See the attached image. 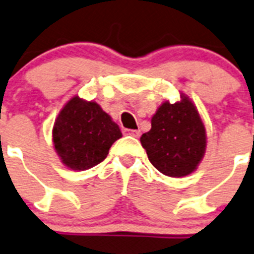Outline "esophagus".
Instances as JSON below:
<instances>
[{"label": "esophagus", "mask_w": 254, "mask_h": 254, "mask_svg": "<svg viewBox=\"0 0 254 254\" xmlns=\"http://www.w3.org/2000/svg\"><path fill=\"white\" fill-rule=\"evenodd\" d=\"M125 133L129 134V135H131V137H135V138H138L140 135V131L134 130V129H127V130H125Z\"/></svg>", "instance_id": "obj_1"}]
</instances>
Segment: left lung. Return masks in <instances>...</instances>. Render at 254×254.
Returning <instances> with one entry per match:
<instances>
[{
    "mask_svg": "<svg viewBox=\"0 0 254 254\" xmlns=\"http://www.w3.org/2000/svg\"><path fill=\"white\" fill-rule=\"evenodd\" d=\"M181 98L174 104H161L151 120V130L140 137L151 164L169 177L192 173L206 146L205 127L195 104L185 94Z\"/></svg>",
    "mask_w": 254,
    "mask_h": 254,
    "instance_id": "8db88e82",
    "label": "left lung"
}]
</instances>
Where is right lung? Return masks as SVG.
<instances>
[{
    "label": "right lung",
    "mask_w": 254,
    "mask_h": 254,
    "mask_svg": "<svg viewBox=\"0 0 254 254\" xmlns=\"http://www.w3.org/2000/svg\"><path fill=\"white\" fill-rule=\"evenodd\" d=\"M120 127L95 102L73 97L59 112L53 129V142L62 163L73 170H86L102 163Z\"/></svg>",
    "instance_id": "add662e5"
}]
</instances>
